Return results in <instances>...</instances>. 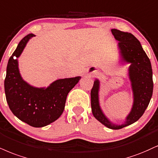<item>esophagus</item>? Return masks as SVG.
<instances>
[{"label": "esophagus", "instance_id": "esophagus-1", "mask_svg": "<svg viewBox=\"0 0 158 158\" xmlns=\"http://www.w3.org/2000/svg\"><path fill=\"white\" fill-rule=\"evenodd\" d=\"M89 75H90V77H97V76L99 75V73H98V72L96 71V68H90V70H89Z\"/></svg>", "mask_w": 158, "mask_h": 158}]
</instances>
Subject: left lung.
I'll return each instance as SVG.
<instances>
[{
  "label": "left lung",
  "instance_id": "left-lung-1",
  "mask_svg": "<svg viewBox=\"0 0 158 158\" xmlns=\"http://www.w3.org/2000/svg\"><path fill=\"white\" fill-rule=\"evenodd\" d=\"M111 32L118 42L120 62L123 64H130L127 73L132 91L133 102L123 122L119 124L111 121L101 107L100 81L96 79L90 93L91 109L94 116L104 126L112 130H120L138 121L149 105L153 92L152 69L149 57L133 35L115 28L111 29Z\"/></svg>",
  "mask_w": 158,
  "mask_h": 158
}]
</instances>
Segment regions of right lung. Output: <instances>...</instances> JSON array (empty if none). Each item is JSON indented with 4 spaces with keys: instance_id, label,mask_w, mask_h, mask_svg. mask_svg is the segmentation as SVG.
Returning <instances> with one entry per match:
<instances>
[{
    "instance_id": "add662e5",
    "label": "right lung",
    "mask_w": 158,
    "mask_h": 158,
    "mask_svg": "<svg viewBox=\"0 0 158 158\" xmlns=\"http://www.w3.org/2000/svg\"><path fill=\"white\" fill-rule=\"evenodd\" d=\"M34 37L29 34L23 38L9 58L4 89L6 102L15 116L31 127H43L61 116L68 93L81 77L56 79L47 87L32 86L25 81L19 70L18 58Z\"/></svg>"
}]
</instances>
